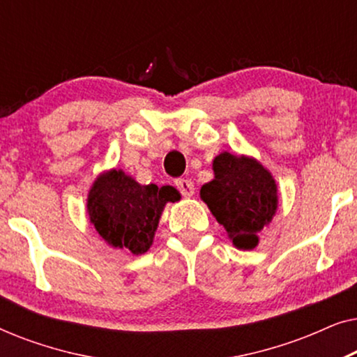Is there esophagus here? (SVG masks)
Returning a JSON list of instances; mask_svg holds the SVG:
<instances>
[{
    "instance_id": "1",
    "label": "esophagus",
    "mask_w": 357,
    "mask_h": 357,
    "mask_svg": "<svg viewBox=\"0 0 357 357\" xmlns=\"http://www.w3.org/2000/svg\"><path fill=\"white\" fill-rule=\"evenodd\" d=\"M175 187L178 188V192L182 193V197H187V198L193 197V193H195V185H193L192 180H188V178H178V180H175Z\"/></svg>"
}]
</instances>
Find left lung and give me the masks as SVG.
<instances>
[{"mask_svg":"<svg viewBox=\"0 0 357 357\" xmlns=\"http://www.w3.org/2000/svg\"><path fill=\"white\" fill-rule=\"evenodd\" d=\"M214 178L202 187V199L232 243L252 250L258 243V232L271 221L278 206L276 182L255 159L219 154L213 162Z\"/></svg>","mask_w":357,"mask_h":357,"instance_id":"1","label":"left lung"}]
</instances>
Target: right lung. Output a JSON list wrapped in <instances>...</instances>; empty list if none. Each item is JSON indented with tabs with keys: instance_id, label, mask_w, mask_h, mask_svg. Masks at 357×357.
I'll return each instance as SVG.
<instances>
[{
	"instance_id": "right-lung-1",
	"label": "right lung",
	"mask_w": 357,
	"mask_h": 357,
	"mask_svg": "<svg viewBox=\"0 0 357 357\" xmlns=\"http://www.w3.org/2000/svg\"><path fill=\"white\" fill-rule=\"evenodd\" d=\"M177 199L180 193L174 187L139 185L121 170H110L92 185L87 211L109 245L141 255L153 243L165 203Z\"/></svg>"
}]
</instances>
